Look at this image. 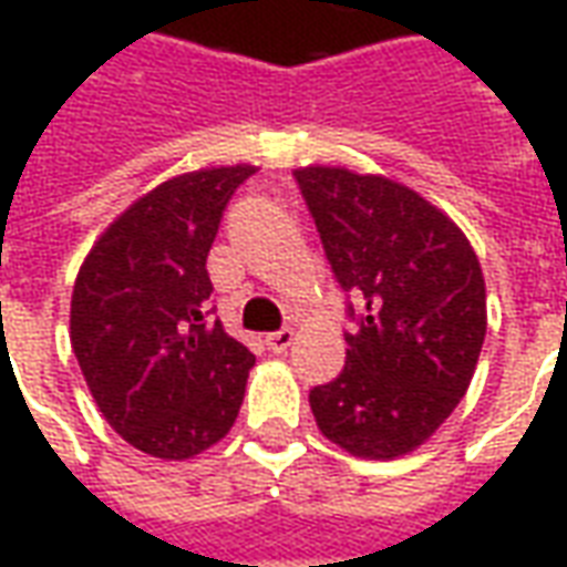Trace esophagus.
<instances>
[{"instance_id": "esophagus-1", "label": "esophagus", "mask_w": 567, "mask_h": 567, "mask_svg": "<svg viewBox=\"0 0 567 567\" xmlns=\"http://www.w3.org/2000/svg\"><path fill=\"white\" fill-rule=\"evenodd\" d=\"M295 343V331L291 328H282V331H276L267 337V346H270V352H288Z\"/></svg>"}]
</instances>
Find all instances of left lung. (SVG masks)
Returning <instances> with one entry per match:
<instances>
[{
  "label": "left lung",
  "mask_w": 567,
  "mask_h": 567,
  "mask_svg": "<svg viewBox=\"0 0 567 567\" xmlns=\"http://www.w3.org/2000/svg\"><path fill=\"white\" fill-rule=\"evenodd\" d=\"M295 178L337 279L364 300L343 373L309 392L316 425L355 458L410 455L474 380L486 340L474 246L446 212L389 175L309 163Z\"/></svg>",
  "instance_id": "left-lung-1"
}]
</instances>
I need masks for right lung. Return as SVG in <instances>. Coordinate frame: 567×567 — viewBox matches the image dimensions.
<instances>
[{"label":"right lung","instance_id":"obj_1","mask_svg":"<svg viewBox=\"0 0 567 567\" xmlns=\"http://www.w3.org/2000/svg\"><path fill=\"white\" fill-rule=\"evenodd\" d=\"M255 163L166 178L105 227L81 264L69 340L105 422L130 446L187 462L234 427L255 355L209 321L206 258Z\"/></svg>","mask_w":567,"mask_h":567}]
</instances>
